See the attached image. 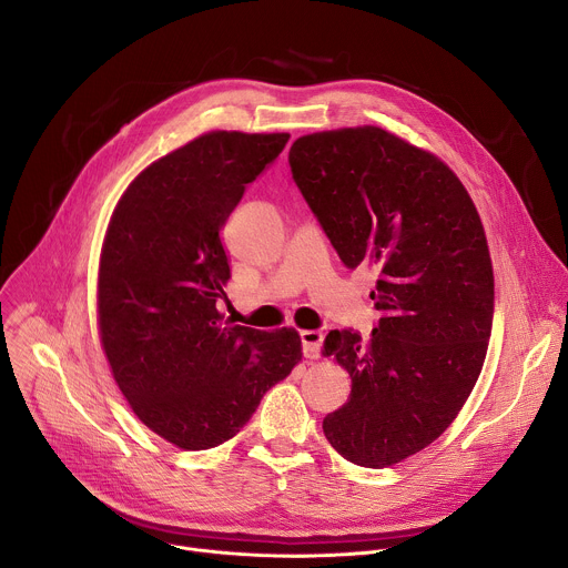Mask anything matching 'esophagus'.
Wrapping results in <instances>:
<instances>
[{"label": "esophagus", "mask_w": 568, "mask_h": 568, "mask_svg": "<svg viewBox=\"0 0 568 568\" xmlns=\"http://www.w3.org/2000/svg\"><path fill=\"white\" fill-rule=\"evenodd\" d=\"M301 344H303V355L307 359H316L321 355L323 335L318 331H303L301 333Z\"/></svg>", "instance_id": "34e87169"}]
</instances>
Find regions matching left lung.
<instances>
[{"label": "left lung", "mask_w": 568, "mask_h": 568, "mask_svg": "<svg viewBox=\"0 0 568 568\" xmlns=\"http://www.w3.org/2000/svg\"><path fill=\"white\" fill-rule=\"evenodd\" d=\"M290 166L344 265L377 270V328L323 342L353 379L323 434L355 465L402 463L454 423L488 353L495 274L480 215L443 159L377 125L298 136Z\"/></svg>", "instance_id": "left-lung-1"}]
</instances>
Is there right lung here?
<instances>
[{
  "instance_id": "add662e5",
  "label": "right lung",
  "mask_w": 568,
  "mask_h": 568,
  "mask_svg": "<svg viewBox=\"0 0 568 568\" xmlns=\"http://www.w3.org/2000/svg\"><path fill=\"white\" fill-rule=\"evenodd\" d=\"M287 139L211 130L152 161L112 211L97 283L101 346L134 416L180 449L233 438L303 357L294 328L233 326L217 310L231 278L224 222Z\"/></svg>"
}]
</instances>
